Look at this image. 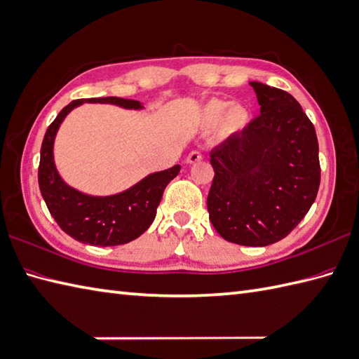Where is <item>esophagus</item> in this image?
Masks as SVG:
<instances>
[{"instance_id": "34e87169", "label": "esophagus", "mask_w": 359, "mask_h": 359, "mask_svg": "<svg viewBox=\"0 0 359 359\" xmlns=\"http://www.w3.org/2000/svg\"><path fill=\"white\" fill-rule=\"evenodd\" d=\"M202 153L200 151H191L188 156H187V162L188 163H196V162H200L202 161Z\"/></svg>"}]
</instances>
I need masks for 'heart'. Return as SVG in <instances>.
<instances>
[{
  "label": "heart",
  "instance_id": "1",
  "mask_svg": "<svg viewBox=\"0 0 359 359\" xmlns=\"http://www.w3.org/2000/svg\"><path fill=\"white\" fill-rule=\"evenodd\" d=\"M202 122L206 128H214L220 123L223 133L232 135L246 127L249 111L240 104L229 107V102L223 99H211L202 110Z\"/></svg>",
  "mask_w": 359,
  "mask_h": 359
}]
</instances>
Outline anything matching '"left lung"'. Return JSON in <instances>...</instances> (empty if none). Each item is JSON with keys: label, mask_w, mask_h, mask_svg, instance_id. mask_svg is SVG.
I'll use <instances>...</instances> for the list:
<instances>
[{"label": "left lung", "mask_w": 359, "mask_h": 359, "mask_svg": "<svg viewBox=\"0 0 359 359\" xmlns=\"http://www.w3.org/2000/svg\"><path fill=\"white\" fill-rule=\"evenodd\" d=\"M260 116L211 151L208 212L231 243L268 246L285 238L311 210L320 188L313 123L287 91L249 82Z\"/></svg>", "instance_id": "8db88e82"}]
</instances>
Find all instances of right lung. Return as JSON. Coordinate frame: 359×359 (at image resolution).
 Returning a JSON list of instances; mask_svg holds the SVG:
<instances>
[{
    "instance_id": "add662e5",
    "label": "right lung",
    "mask_w": 359,
    "mask_h": 359,
    "mask_svg": "<svg viewBox=\"0 0 359 359\" xmlns=\"http://www.w3.org/2000/svg\"><path fill=\"white\" fill-rule=\"evenodd\" d=\"M84 102L113 104L127 110L144 108L139 101L114 96L76 99L64 107L50 123L41 145L39 189L50 214L65 234L91 246L125 245L144 234L153 223L163 191L179 174L180 165L148 174L136 185L113 196H88L69 187L56 170L53 144L65 116Z\"/></svg>"
}]
</instances>
